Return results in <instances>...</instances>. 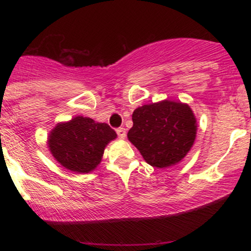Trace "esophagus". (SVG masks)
Instances as JSON below:
<instances>
[{"mask_svg": "<svg viewBox=\"0 0 251 251\" xmlns=\"http://www.w3.org/2000/svg\"><path fill=\"white\" fill-rule=\"evenodd\" d=\"M117 133H118V137H119L120 139H125L126 138V129L125 128H123V127L118 128Z\"/></svg>", "mask_w": 251, "mask_h": 251, "instance_id": "obj_1", "label": "esophagus"}]
</instances>
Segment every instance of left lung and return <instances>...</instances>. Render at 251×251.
I'll use <instances>...</instances> for the list:
<instances>
[{
  "instance_id": "obj_1",
  "label": "left lung",
  "mask_w": 251,
  "mask_h": 251,
  "mask_svg": "<svg viewBox=\"0 0 251 251\" xmlns=\"http://www.w3.org/2000/svg\"><path fill=\"white\" fill-rule=\"evenodd\" d=\"M127 138L153 168L177 165L194 146L197 120L188 103L172 100L143 105L132 114Z\"/></svg>"
}]
</instances>
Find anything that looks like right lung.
I'll list each match as a JSON object with an SVG mask.
<instances>
[{"mask_svg":"<svg viewBox=\"0 0 251 251\" xmlns=\"http://www.w3.org/2000/svg\"><path fill=\"white\" fill-rule=\"evenodd\" d=\"M117 138L107 124L77 116L57 123L48 134L47 145L62 168L75 174H89L102 159L105 148Z\"/></svg>","mask_w":251,"mask_h":251,"instance_id":"add662e5","label":"right lung"}]
</instances>
